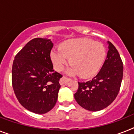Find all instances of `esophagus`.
Listing matches in <instances>:
<instances>
[{
  "mask_svg": "<svg viewBox=\"0 0 134 134\" xmlns=\"http://www.w3.org/2000/svg\"><path fill=\"white\" fill-rule=\"evenodd\" d=\"M70 80V79H69V78H68V77H62L60 79V81H59V83H60L61 85L66 84V83H68Z\"/></svg>",
  "mask_w": 134,
  "mask_h": 134,
  "instance_id": "obj_1",
  "label": "esophagus"
}]
</instances>
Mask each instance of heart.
<instances>
[{"mask_svg":"<svg viewBox=\"0 0 134 134\" xmlns=\"http://www.w3.org/2000/svg\"><path fill=\"white\" fill-rule=\"evenodd\" d=\"M106 57L105 47L102 43L88 38H77L64 41L59 48L51 53L54 69L61 71L68 63L71 65L69 73L89 78L99 72Z\"/></svg>","mask_w":134,"mask_h":134,"instance_id":"b5f03b06","label":"heart"}]
</instances>
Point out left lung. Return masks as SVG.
Segmentation results:
<instances>
[{
	"instance_id": "obj_1",
	"label": "left lung",
	"mask_w": 134,
	"mask_h": 134,
	"mask_svg": "<svg viewBox=\"0 0 134 134\" xmlns=\"http://www.w3.org/2000/svg\"><path fill=\"white\" fill-rule=\"evenodd\" d=\"M108 44L107 57L99 73L92 80L78 82L79 88L74 94L77 103L89 111H97L107 108L120 90L123 64L115 46L109 42Z\"/></svg>"
}]
</instances>
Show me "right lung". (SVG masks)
<instances>
[{
    "label": "right lung",
    "instance_id": "add662e5",
    "mask_svg": "<svg viewBox=\"0 0 134 134\" xmlns=\"http://www.w3.org/2000/svg\"><path fill=\"white\" fill-rule=\"evenodd\" d=\"M51 40L34 38L15 56L12 86L19 103L29 111L42 114L56 104L62 75L54 71Z\"/></svg>",
    "mask_w": 134,
    "mask_h": 134
}]
</instances>
